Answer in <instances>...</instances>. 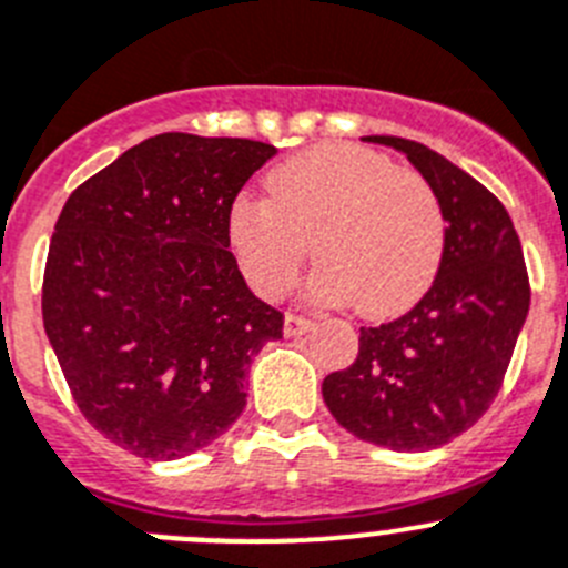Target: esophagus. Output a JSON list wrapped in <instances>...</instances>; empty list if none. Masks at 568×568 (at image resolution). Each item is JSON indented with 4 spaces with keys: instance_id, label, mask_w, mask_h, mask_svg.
I'll return each mask as SVG.
<instances>
[{
    "instance_id": "34e87169",
    "label": "esophagus",
    "mask_w": 568,
    "mask_h": 568,
    "mask_svg": "<svg viewBox=\"0 0 568 568\" xmlns=\"http://www.w3.org/2000/svg\"><path fill=\"white\" fill-rule=\"evenodd\" d=\"M285 336H300V334H305V331H311L314 328V322L308 320V316H300V314H294V311H288V314H285Z\"/></svg>"
}]
</instances>
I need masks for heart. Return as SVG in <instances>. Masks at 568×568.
<instances>
[{
    "label": "heart",
    "mask_w": 568,
    "mask_h": 568,
    "mask_svg": "<svg viewBox=\"0 0 568 568\" xmlns=\"http://www.w3.org/2000/svg\"><path fill=\"white\" fill-rule=\"evenodd\" d=\"M265 201L240 197L229 237L260 296L285 294L308 246L316 296L365 320L410 308L438 272L447 221L422 172L362 146L322 144L265 178Z\"/></svg>",
    "instance_id": "heart-1"
}]
</instances>
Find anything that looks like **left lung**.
Segmentation results:
<instances>
[{"label":"left lung","mask_w":568,"mask_h":568,"mask_svg":"<svg viewBox=\"0 0 568 568\" xmlns=\"http://www.w3.org/2000/svg\"><path fill=\"white\" fill-rule=\"evenodd\" d=\"M362 141L405 152L433 183L447 240L427 294L398 320L362 328L359 354L325 376L322 398L362 442L433 449L469 430L504 385L529 314L524 252L504 203L456 163L407 138Z\"/></svg>","instance_id":"8db88e82"}]
</instances>
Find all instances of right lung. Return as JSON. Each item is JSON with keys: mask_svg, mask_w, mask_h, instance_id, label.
Wrapping results in <instances>:
<instances>
[{"mask_svg": "<svg viewBox=\"0 0 568 568\" xmlns=\"http://www.w3.org/2000/svg\"><path fill=\"white\" fill-rule=\"evenodd\" d=\"M274 152L163 132L61 209L44 331L79 410L132 456L175 462L221 438L246 407L252 359L283 336L229 252L234 197Z\"/></svg>", "mask_w": 568, "mask_h": 568, "instance_id": "1", "label": "right lung"}]
</instances>
